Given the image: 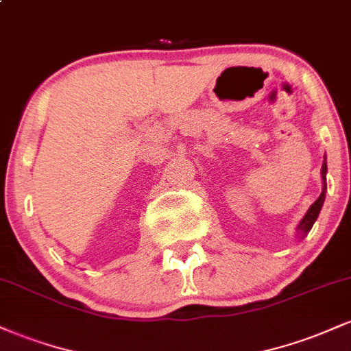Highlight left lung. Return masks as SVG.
<instances>
[{
	"mask_svg": "<svg viewBox=\"0 0 351 351\" xmlns=\"http://www.w3.org/2000/svg\"><path fill=\"white\" fill-rule=\"evenodd\" d=\"M322 183H324V188H322L320 196L312 206L308 208V211L305 213V216L302 217L299 226L295 229V237L297 239H304L305 236L308 234L310 229H312L313 223L317 221L318 215H320V209L324 206V201H325V193H327V156L324 158V163H322Z\"/></svg>",
	"mask_w": 351,
	"mask_h": 351,
	"instance_id": "left-lung-1",
	"label": "left lung"
}]
</instances>
